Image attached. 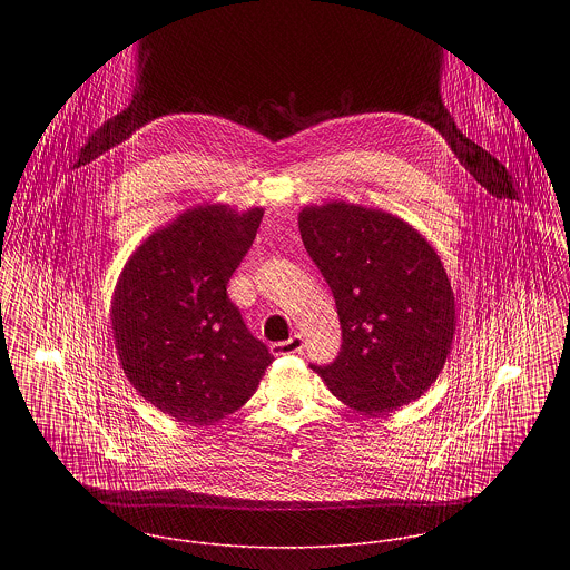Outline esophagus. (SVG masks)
<instances>
[{"mask_svg":"<svg viewBox=\"0 0 570 570\" xmlns=\"http://www.w3.org/2000/svg\"><path fill=\"white\" fill-rule=\"evenodd\" d=\"M269 351H272L274 355L301 353V351H303V337H301V335H292V337L285 340V342H274V344L269 346Z\"/></svg>","mask_w":570,"mask_h":570,"instance_id":"1","label":"esophagus"}]
</instances>
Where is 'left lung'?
Segmentation results:
<instances>
[{
    "label": "left lung",
    "mask_w": 570,
    "mask_h": 570,
    "mask_svg": "<svg viewBox=\"0 0 570 570\" xmlns=\"http://www.w3.org/2000/svg\"><path fill=\"white\" fill-rule=\"evenodd\" d=\"M298 228L342 326L337 357L312 368L362 414L419 400L443 371L456 328L434 247L404 219L346 202L303 208Z\"/></svg>",
    "instance_id": "obj_1"
}]
</instances>
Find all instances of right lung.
Returning a JSON list of instances; mask_svg holds the SVG:
<instances>
[{
    "mask_svg": "<svg viewBox=\"0 0 570 570\" xmlns=\"http://www.w3.org/2000/svg\"><path fill=\"white\" fill-rule=\"evenodd\" d=\"M261 219L263 208H190L147 237L116 283L111 328L122 371L181 423L210 425L239 410L274 360L226 292Z\"/></svg>",
    "mask_w": 570,
    "mask_h": 570,
    "instance_id": "right-lung-1",
    "label": "right lung"
}]
</instances>
